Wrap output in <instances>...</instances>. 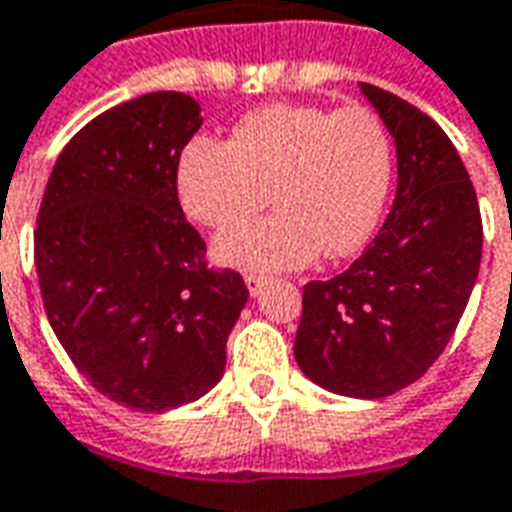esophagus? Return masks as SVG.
Returning a JSON list of instances; mask_svg holds the SVG:
<instances>
[{
  "label": "esophagus",
  "mask_w": 512,
  "mask_h": 512,
  "mask_svg": "<svg viewBox=\"0 0 512 512\" xmlns=\"http://www.w3.org/2000/svg\"><path fill=\"white\" fill-rule=\"evenodd\" d=\"M244 282H246V288H249V293H252V296H257V293L266 288V277H260V274H246Z\"/></svg>",
  "instance_id": "esophagus-1"
}]
</instances>
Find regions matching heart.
Wrapping results in <instances>:
<instances>
[{
	"label": "heart",
	"instance_id": "obj_1",
	"mask_svg": "<svg viewBox=\"0 0 512 512\" xmlns=\"http://www.w3.org/2000/svg\"><path fill=\"white\" fill-rule=\"evenodd\" d=\"M393 141L368 107L268 105L235 124L230 144L196 135L177 160V199L199 227L223 232L267 204L281 213L216 241L221 263L285 271L357 255L382 219Z\"/></svg>",
	"mask_w": 512,
	"mask_h": 512
}]
</instances>
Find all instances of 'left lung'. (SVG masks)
I'll return each instance as SVG.
<instances>
[{"mask_svg":"<svg viewBox=\"0 0 512 512\" xmlns=\"http://www.w3.org/2000/svg\"><path fill=\"white\" fill-rule=\"evenodd\" d=\"M360 91L393 135L396 199L352 266L305 285L293 355L327 391L382 399L416 382L455 335L480 271L482 219L446 132L391 91Z\"/></svg>","mask_w":512,"mask_h":512,"instance_id":"obj_1","label":"left lung"}]
</instances>
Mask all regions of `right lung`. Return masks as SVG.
Listing matches in <instances>:
<instances>
[{"label":"right lung","mask_w":512,"mask_h":512,"mask_svg":"<svg viewBox=\"0 0 512 512\" xmlns=\"http://www.w3.org/2000/svg\"><path fill=\"white\" fill-rule=\"evenodd\" d=\"M202 127L188 94L155 91L88 121L46 182L35 268L44 310L96 391L141 413L205 396L249 291L177 199V160Z\"/></svg>","instance_id":"add662e5"}]
</instances>
